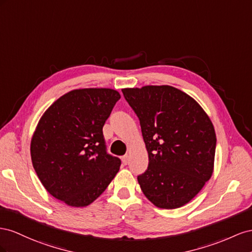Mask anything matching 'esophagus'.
<instances>
[{
	"label": "esophagus",
	"mask_w": 252,
	"mask_h": 252,
	"mask_svg": "<svg viewBox=\"0 0 252 252\" xmlns=\"http://www.w3.org/2000/svg\"><path fill=\"white\" fill-rule=\"evenodd\" d=\"M121 160H122V164H125V166H126V164L128 162V156H127V155L122 156Z\"/></svg>",
	"instance_id": "obj_1"
}]
</instances>
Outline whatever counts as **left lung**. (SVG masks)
<instances>
[{
    "instance_id": "obj_1",
    "label": "left lung",
    "mask_w": 252,
    "mask_h": 252,
    "mask_svg": "<svg viewBox=\"0 0 252 252\" xmlns=\"http://www.w3.org/2000/svg\"><path fill=\"white\" fill-rule=\"evenodd\" d=\"M137 115L149 166L137 176L143 194L162 209L179 208L196 195L213 173L217 135L195 100L170 85L124 89Z\"/></svg>"
}]
</instances>
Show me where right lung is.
Masks as SVG:
<instances>
[{
	"label": "right lung",
	"instance_id": "add662e5",
	"mask_svg": "<svg viewBox=\"0 0 252 252\" xmlns=\"http://www.w3.org/2000/svg\"><path fill=\"white\" fill-rule=\"evenodd\" d=\"M119 99L111 89L74 90L43 114L32 138V161L57 199L88 206L117 174L121 160L106 152L102 127Z\"/></svg>",
	"mask_w": 252,
	"mask_h": 252
}]
</instances>
